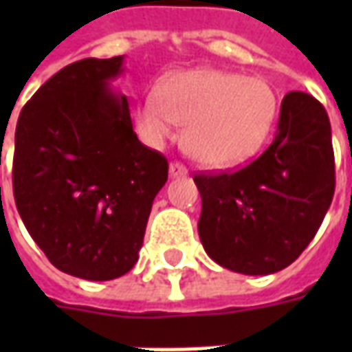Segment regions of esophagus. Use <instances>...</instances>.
I'll list each match as a JSON object with an SVG mask.
<instances>
[{
    "instance_id": "obj_1",
    "label": "esophagus",
    "mask_w": 352,
    "mask_h": 352,
    "mask_svg": "<svg viewBox=\"0 0 352 352\" xmlns=\"http://www.w3.org/2000/svg\"><path fill=\"white\" fill-rule=\"evenodd\" d=\"M188 171L184 168L183 164H179V162H171L169 164V177H183L186 175Z\"/></svg>"
}]
</instances>
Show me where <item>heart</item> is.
I'll return each instance as SVG.
<instances>
[{"label": "heart", "instance_id": "b5f03b06", "mask_svg": "<svg viewBox=\"0 0 352 352\" xmlns=\"http://www.w3.org/2000/svg\"><path fill=\"white\" fill-rule=\"evenodd\" d=\"M277 94L264 79L192 69L164 80L141 101L143 138L162 145L186 124L184 148L207 168H234L258 153L277 118Z\"/></svg>", "mask_w": 352, "mask_h": 352}]
</instances>
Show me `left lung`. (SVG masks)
<instances>
[{
	"label": "left lung",
	"mask_w": 352,
	"mask_h": 352,
	"mask_svg": "<svg viewBox=\"0 0 352 352\" xmlns=\"http://www.w3.org/2000/svg\"><path fill=\"white\" fill-rule=\"evenodd\" d=\"M201 196L198 234L211 258L245 275L294 262L322 224L336 188L326 109L288 92L272 145L249 166L194 177Z\"/></svg>",
	"instance_id": "left-lung-1"
}]
</instances>
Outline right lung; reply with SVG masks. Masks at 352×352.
Segmentation results:
<instances>
[{"mask_svg": "<svg viewBox=\"0 0 352 352\" xmlns=\"http://www.w3.org/2000/svg\"><path fill=\"white\" fill-rule=\"evenodd\" d=\"M122 64L115 56L65 65L20 111L14 133L20 219L50 264L87 280L135 265L168 181V160L139 141L126 96L109 87Z\"/></svg>", "mask_w": 352, "mask_h": 352, "instance_id": "obj_1", "label": "right lung"}]
</instances>
